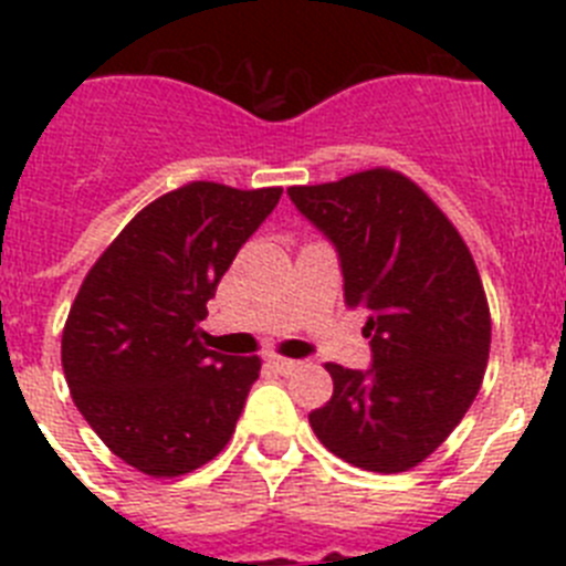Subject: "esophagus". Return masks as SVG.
I'll list each match as a JSON object with an SVG mask.
<instances>
[{
	"label": "esophagus",
	"instance_id": "esophagus-1",
	"mask_svg": "<svg viewBox=\"0 0 566 566\" xmlns=\"http://www.w3.org/2000/svg\"><path fill=\"white\" fill-rule=\"evenodd\" d=\"M269 365H272L274 371H280V374H292L300 363H297V359H289V357H280V354H272V357H269Z\"/></svg>",
	"mask_w": 566,
	"mask_h": 566
}]
</instances>
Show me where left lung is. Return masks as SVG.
Here are the masks:
<instances>
[{"instance_id":"left-lung-1","label":"left lung","mask_w":566,"mask_h":566,"mask_svg":"<svg viewBox=\"0 0 566 566\" xmlns=\"http://www.w3.org/2000/svg\"><path fill=\"white\" fill-rule=\"evenodd\" d=\"M289 198L337 249L345 306L368 312L371 339L368 371L326 365L334 394L308 422L354 468H417L462 422L488 368L490 308L473 254L394 169L292 187Z\"/></svg>"}]
</instances>
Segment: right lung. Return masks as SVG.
<instances>
[{"instance_id": "right-lung-1", "label": "right lung", "mask_w": 566, "mask_h": 566, "mask_svg": "<svg viewBox=\"0 0 566 566\" xmlns=\"http://www.w3.org/2000/svg\"><path fill=\"white\" fill-rule=\"evenodd\" d=\"M280 195L212 181L161 195L104 249L70 306L62 368L73 402L147 476H184L234 433L260 359L209 352L198 323Z\"/></svg>"}]
</instances>
